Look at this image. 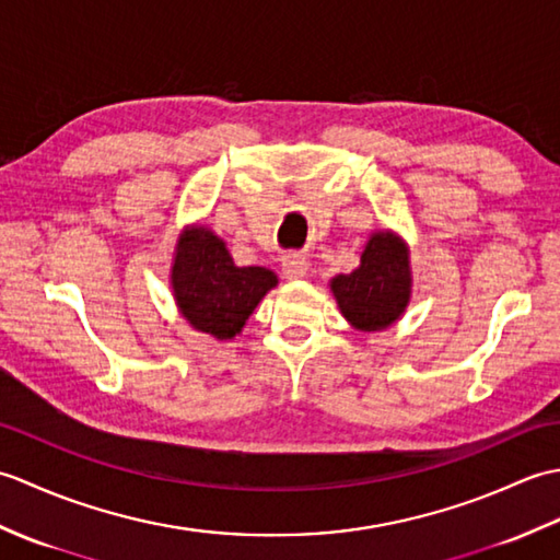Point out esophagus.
I'll list each match as a JSON object with an SVG mask.
<instances>
[{
    "label": "esophagus",
    "instance_id": "obj_1",
    "mask_svg": "<svg viewBox=\"0 0 560 560\" xmlns=\"http://www.w3.org/2000/svg\"><path fill=\"white\" fill-rule=\"evenodd\" d=\"M307 269H311V261L301 253H289L281 257V271L287 279H303L307 277Z\"/></svg>",
    "mask_w": 560,
    "mask_h": 560
}]
</instances>
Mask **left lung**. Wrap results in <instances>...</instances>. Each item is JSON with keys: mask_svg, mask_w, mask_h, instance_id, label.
<instances>
[{"mask_svg": "<svg viewBox=\"0 0 560 560\" xmlns=\"http://www.w3.org/2000/svg\"><path fill=\"white\" fill-rule=\"evenodd\" d=\"M411 253L404 237L383 229L368 237L361 265L337 273L329 289L347 323L359 331H383L407 313L411 301Z\"/></svg>", "mask_w": 560, "mask_h": 560, "instance_id": "1", "label": "left lung"}]
</instances>
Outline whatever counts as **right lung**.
<instances>
[{"label":"right lung","mask_w":560,"mask_h":560,"mask_svg":"<svg viewBox=\"0 0 560 560\" xmlns=\"http://www.w3.org/2000/svg\"><path fill=\"white\" fill-rule=\"evenodd\" d=\"M267 267H237L223 237L205 223L185 225L175 243L171 291L189 327L217 341L241 335L261 299L277 287Z\"/></svg>","instance_id":"obj_1"}]
</instances>
